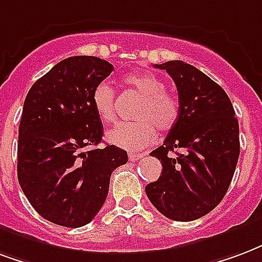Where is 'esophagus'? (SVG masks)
<instances>
[{
	"label": "esophagus",
	"instance_id": "1",
	"mask_svg": "<svg viewBox=\"0 0 262 262\" xmlns=\"http://www.w3.org/2000/svg\"><path fill=\"white\" fill-rule=\"evenodd\" d=\"M143 157H144V154H137V152H129V160H130V161L141 160Z\"/></svg>",
	"mask_w": 262,
	"mask_h": 262
}]
</instances>
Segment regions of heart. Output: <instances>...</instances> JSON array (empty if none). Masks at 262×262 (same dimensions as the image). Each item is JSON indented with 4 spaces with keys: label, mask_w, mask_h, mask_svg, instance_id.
Returning <instances> with one entry per match:
<instances>
[{
    "label": "heart",
    "mask_w": 262,
    "mask_h": 262,
    "mask_svg": "<svg viewBox=\"0 0 262 262\" xmlns=\"http://www.w3.org/2000/svg\"><path fill=\"white\" fill-rule=\"evenodd\" d=\"M130 90L141 97L135 111V122H121L106 133L110 143L126 150H143L150 146L156 129L168 132L179 116V101L165 90V83L151 73H130L123 79ZM92 101L97 116L105 123L115 121V92L108 83L97 84Z\"/></svg>",
    "instance_id": "b5f03b06"
}]
</instances>
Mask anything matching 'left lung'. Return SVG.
Wrapping results in <instances>:
<instances>
[{
    "mask_svg": "<svg viewBox=\"0 0 262 262\" xmlns=\"http://www.w3.org/2000/svg\"><path fill=\"white\" fill-rule=\"evenodd\" d=\"M154 67L173 79L179 116L150 154L161 160L162 172L146 194L166 218L189 222L214 210L229 189L240 154L239 122L224 89L197 68L183 61ZM180 148L183 153L169 156Z\"/></svg>",
    "mask_w": 262,
    "mask_h": 262,
    "instance_id": "left-lung-1",
    "label": "left lung"
}]
</instances>
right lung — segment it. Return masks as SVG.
Instances as JSON below:
<instances>
[{"label":"right lung","instance_id":"1","mask_svg":"<svg viewBox=\"0 0 262 262\" xmlns=\"http://www.w3.org/2000/svg\"><path fill=\"white\" fill-rule=\"evenodd\" d=\"M112 71L101 58H67L26 96L19 125L17 180L33 208L52 224H89L105 203L111 173L127 162V152L119 147L96 148L104 129L92 94Z\"/></svg>","mask_w":262,"mask_h":262}]
</instances>
